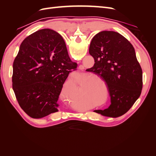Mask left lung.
<instances>
[{
    "label": "left lung",
    "mask_w": 156,
    "mask_h": 156,
    "mask_svg": "<svg viewBox=\"0 0 156 156\" xmlns=\"http://www.w3.org/2000/svg\"><path fill=\"white\" fill-rule=\"evenodd\" d=\"M89 53L95 63L86 71L104 80L111 100L109 107L94 112L112 118L123 115L139 98L143 88V72L134 48L119 33L101 31L92 38Z\"/></svg>",
    "instance_id": "8db88e82"
}]
</instances>
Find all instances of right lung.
<instances>
[{
    "label": "right lung",
    "mask_w": 156,
    "mask_h": 156,
    "mask_svg": "<svg viewBox=\"0 0 156 156\" xmlns=\"http://www.w3.org/2000/svg\"><path fill=\"white\" fill-rule=\"evenodd\" d=\"M77 66L58 32L44 29L27 37L13 64L12 87L22 109L36 119L58 112L63 84Z\"/></svg>",
    "instance_id": "right-lung-1"
}]
</instances>
